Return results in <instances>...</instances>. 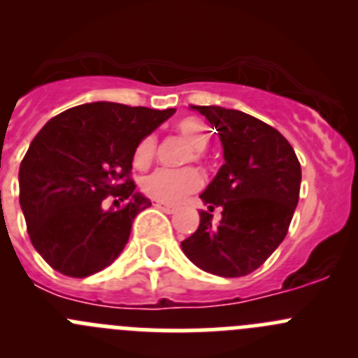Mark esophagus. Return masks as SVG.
Instances as JSON below:
<instances>
[{
  "label": "esophagus",
  "instance_id": "34e87169",
  "mask_svg": "<svg viewBox=\"0 0 358 358\" xmlns=\"http://www.w3.org/2000/svg\"><path fill=\"white\" fill-rule=\"evenodd\" d=\"M153 206H157V208L159 210H162V212H166V213H175L176 210V206L175 205H169V203H162V201H153Z\"/></svg>",
  "mask_w": 358,
  "mask_h": 358
}]
</instances>
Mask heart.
Masks as SVG:
<instances>
[{
    "label": "heart",
    "mask_w": 358,
    "mask_h": 358,
    "mask_svg": "<svg viewBox=\"0 0 358 358\" xmlns=\"http://www.w3.org/2000/svg\"><path fill=\"white\" fill-rule=\"evenodd\" d=\"M176 132L190 145L192 152L187 155V160H201L203 152L210 143L208 130L205 123L198 118H183L176 123ZM157 150V139L153 136L143 139L134 152V166L146 168L152 162ZM201 175L192 168L166 169L160 168L150 173L141 182L143 190L157 201L178 203L187 196L196 192L201 187Z\"/></svg>",
    "instance_id": "heart-1"
}]
</instances>
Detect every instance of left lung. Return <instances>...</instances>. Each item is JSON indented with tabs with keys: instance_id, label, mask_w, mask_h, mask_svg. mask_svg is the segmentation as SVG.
<instances>
[{
	"instance_id": "obj_1",
	"label": "left lung",
	"mask_w": 358,
	"mask_h": 358,
	"mask_svg": "<svg viewBox=\"0 0 358 358\" xmlns=\"http://www.w3.org/2000/svg\"><path fill=\"white\" fill-rule=\"evenodd\" d=\"M215 127L224 164L199 198L223 219L199 212V228L182 242L187 258L219 277H242L266 262L288 233L302 169L286 138L262 120L219 106H190Z\"/></svg>"
}]
</instances>
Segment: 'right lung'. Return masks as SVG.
Instances as JSON below:
<instances>
[{"label":"right lung","instance_id":"right-lung-1","mask_svg":"<svg viewBox=\"0 0 358 358\" xmlns=\"http://www.w3.org/2000/svg\"><path fill=\"white\" fill-rule=\"evenodd\" d=\"M173 113L90 102L36 134L19 169V203L33 247L52 268L88 277L118 258L136 215L152 206L129 178L134 152ZM108 195L116 209L103 206Z\"/></svg>","mask_w":358,"mask_h":358}]
</instances>
